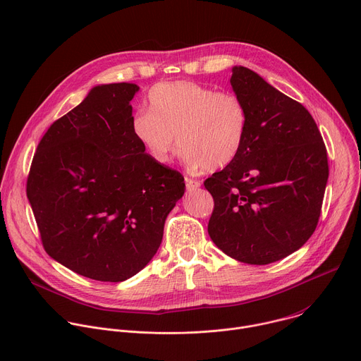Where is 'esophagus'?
<instances>
[{
	"instance_id": "34e87169",
	"label": "esophagus",
	"mask_w": 361,
	"mask_h": 361,
	"mask_svg": "<svg viewBox=\"0 0 361 361\" xmlns=\"http://www.w3.org/2000/svg\"><path fill=\"white\" fill-rule=\"evenodd\" d=\"M185 185H186L188 190H195L201 186V182L195 180V179H190V178H185Z\"/></svg>"
}]
</instances>
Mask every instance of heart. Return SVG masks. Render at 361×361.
Listing matches in <instances>:
<instances>
[{
	"label": "heart",
	"instance_id": "b5f03b06",
	"mask_svg": "<svg viewBox=\"0 0 361 361\" xmlns=\"http://www.w3.org/2000/svg\"><path fill=\"white\" fill-rule=\"evenodd\" d=\"M149 106L133 116L131 133L157 163H169L179 142L186 168L216 171L233 163L244 146L248 111L234 92L189 80L164 82L150 90Z\"/></svg>",
	"mask_w": 361,
	"mask_h": 361
}]
</instances>
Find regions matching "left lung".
<instances>
[{
  "instance_id": "1",
  "label": "left lung",
  "mask_w": 361,
  "mask_h": 361,
  "mask_svg": "<svg viewBox=\"0 0 361 361\" xmlns=\"http://www.w3.org/2000/svg\"><path fill=\"white\" fill-rule=\"evenodd\" d=\"M231 87L248 111L233 163L204 185L214 198L208 234L227 256L269 264L314 234L328 180L326 149L305 108L256 72L234 66Z\"/></svg>"
}]
</instances>
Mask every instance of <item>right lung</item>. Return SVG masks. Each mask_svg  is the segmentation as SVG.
<instances>
[{
  "mask_svg": "<svg viewBox=\"0 0 361 361\" xmlns=\"http://www.w3.org/2000/svg\"><path fill=\"white\" fill-rule=\"evenodd\" d=\"M135 84L94 87L40 140L27 179L47 255L99 282H123L156 255L183 197L179 172L154 161L131 133Z\"/></svg>",
  "mask_w": 361,
  "mask_h": 361,
  "instance_id": "1",
  "label": "right lung"
}]
</instances>
